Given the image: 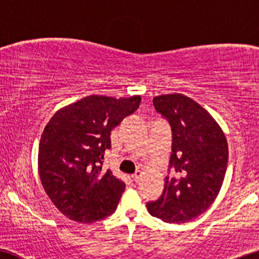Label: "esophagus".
I'll return each instance as SVG.
<instances>
[{
  "mask_svg": "<svg viewBox=\"0 0 259 259\" xmlns=\"http://www.w3.org/2000/svg\"><path fill=\"white\" fill-rule=\"evenodd\" d=\"M141 175H142V172L140 171V169H137V171L135 172L133 176H131V178H133V180H134V181H138V180H140V177H141Z\"/></svg>",
  "mask_w": 259,
  "mask_h": 259,
  "instance_id": "1",
  "label": "esophagus"
}]
</instances>
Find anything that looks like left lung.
I'll return each instance as SVG.
<instances>
[{"label":"left lung","instance_id":"left-lung-1","mask_svg":"<svg viewBox=\"0 0 259 259\" xmlns=\"http://www.w3.org/2000/svg\"><path fill=\"white\" fill-rule=\"evenodd\" d=\"M153 106L172 129L169 168L164 192L148 202L149 213L167 223H185L206 211L221 190L228 164V143L203 107L179 93L153 98Z\"/></svg>","mask_w":259,"mask_h":259}]
</instances>
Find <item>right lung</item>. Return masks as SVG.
I'll list each match as a JSON object with an SVG mask.
<instances>
[{"label":"right lung","mask_w":259,"mask_h":259,"mask_svg":"<svg viewBox=\"0 0 259 259\" xmlns=\"http://www.w3.org/2000/svg\"><path fill=\"white\" fill-rule=\"evenodd\" d=\"M141 96L90 95L61 108L44 128L38 171L46 194L65 216L92 223L116 209L125 184L103 169L110 134L136 111Z\"/></svg>","instance_id":"1"}]
</instances>
